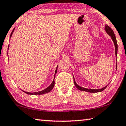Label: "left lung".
Wrapping results in <instances>:
<instances>
[{
    "label": "left lung",
    "mask_w": 126,
    "mask_h": 126,
    "mask_svg": "<svg viewBox=\"0 0 126 126\" xmlns=\"http://www.w3.org/2000/svg\"><path fill=\"white\" fill-rule=\"evenodd\" d=\"M105 31H106L107 33H108V34L111 37V39H112V41H113L114 45H115V55L117 56V51H118V45H117V39H116L115 35V34H114V32H113V31H112V29L111 28H110V27H109L108 25H105ZM74 81L75 85L76 86V87L78 88V89L80 90V91L88 92H90V93H97V92H102L104 91L105 89H106L107 87V86H106V87H105L104 88H102V89H87V88H82V87H80V86H79L78 84H76V81H75L74 78Z\"/></svg>",
    "instance_id": "left-lung-1"
}]
</instances>
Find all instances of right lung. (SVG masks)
Returning <instances> with one entry per match:
<instances>
[{
	"instance_id": "1",
	"label": "right lung",
	"mask_w": 126,
	"mask_h": 126,
	"mask_svg": "<svg viewBox=\"0 0 126 126\" xmlns=\"http://www.w3.org/2000/svg\"><path fill=\"white\" fill-rule=\"evenodd\" d=\"M14 29L13 30V31L12 32V33H11V34L10 38L11 37V36H12V33H13V32H14ZM8 47H9V46H8ZM57 68H58V67H57V68H56V70H55V76L56 73H57ZM54 79L53 80V81H52V82L51 83V84L49 86V87H48L47 88H46V89H44V90H43V91H39V92H34V93L27 92H25V91H23L24 92H25V93L28 94H31V95H33V94H34V95H39V94H43L48 93L51 91V90L52 89V88H53L54 87V84H55V81H54Z\"/></svg>"
}]
</instances>
